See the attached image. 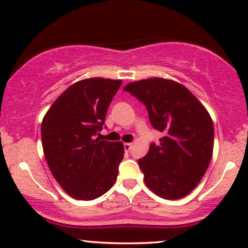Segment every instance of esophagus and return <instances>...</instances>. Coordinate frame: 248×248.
<instances>
[{"instance_id": "obj_1", "label": "esophagus", "mask_w": 248, "mask_h": 248, "mask_svg": "<svg viewBox=\"0 0 248 248\" xmlns=\"http://www.w3.org/2000/svg\"><path fill=\"white\" fill-rule=\"evenodd\" d=\"M124 150H126V151H129L130 147H131V143H124Z\"/></svg>"}]
</instances>
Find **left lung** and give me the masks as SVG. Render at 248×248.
<instances>
[{
    "instance_id": "8db88e82",
    "label": "left lung",
    "mask_w": 248,
    "mask_h": 248,
    "mask_svg": "<svg viewBox=\"0 0 248 248\" xmlns=\"http://www.w3.org/2000/svg\"><path fill=\"white\" fill-rule=\"evenodd\" d=\"M124 90L146 106L153 128L164 134L159 145L152 143L139 160L146 186L164 199L187 196L202 181L213 155L214 126L208 111L173 80L150 78L128 83Z\"/></svg>"
}]
</instances>
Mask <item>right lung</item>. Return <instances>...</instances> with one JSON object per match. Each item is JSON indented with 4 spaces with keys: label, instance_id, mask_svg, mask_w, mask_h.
Instances as JSON below:
<instances>
[{
    "label": "right lung",
    "instance_id": "right-lung-1",
    "mask_svg": "<svg viewBox=\"0 0 248 248\" xmlns=\"http://www.w3.org/2000/svg\"><path fill=\"white\" fill-rule=\"evenodd\" d=\"M121 83L103 78L78 81L56 99L43 118L41 137L46 164L72 198L96 199L115 183L124 144L101 140L96 135Z\"/></svg>",
    "mask_w": 248,
    "mask_h": 248
}]
</instances>
